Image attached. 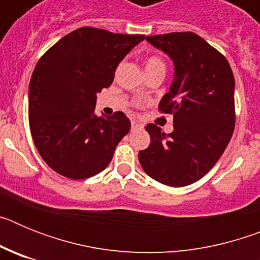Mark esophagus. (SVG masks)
Instances as JSON below:
<instances>
[{
  "label": "esophagus",
  "mask_w": 260,
  "mask_h": 260,
  "mask_svg": "<svg viewBox=\"0 0 260 260\" xmlns=\"http://www.w3.org/2000/svg\"><path fill=\"white\" fill-rule=\"evenodd\" d=\"M132 127L137 128V127H142V123H139L138 121H132Z\"/></svg>",
  "instance_id": "esophagus-1"
}]
</instances>
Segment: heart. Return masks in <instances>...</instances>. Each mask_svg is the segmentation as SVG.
I'll return each mask as SVG.
<instances>
[{
    "mask_svg": "<svg viewBox=\"0 0 260 260\" xmlns=\"http://www.w3.org/2000/svg\"><path fill=\"white\" fill-rule=\"evenodd\" d=\"M161 68L165 69V63L162 62L161 58H158V57L152 56L150 58H147L146 61V70H151V69H157Z\"/></svg>",
    "mask_w": 260,
    "mask_h": 260,
    "instance_id": "heart-1",
    "label": "heart"
}]
</instances>
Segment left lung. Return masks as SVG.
I'll use <instances>...</instances> for the list:
<instances>
[{"label":"left lung","mask_w":260,"mask_h":260,"mask_svg":"<svg viewBox=\"0 0 260 260\" xmlns=\"http://www.w3.org/2000/svg\"><path fill=\"white\" fill-rule=\"evenodd\" d=\"M173 61L174 78L158 109L173 114V132L148 123L151 144L138 158L151 178L173 187L201 180L225 151L234 130V77L228 61L192 32L147 36Z\"/></svg>","instance_id":"obj_1"}]
</instances>
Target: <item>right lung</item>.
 Listing matches in <instances>:
<instances>
[{
  "label": "right lung",
  "mask_w": 260,
  "mask_h": 260,
  "mask_svg": "<svg viewBox=\"0 0 260 260\" xmlns=\"http://www.w3.org/2000/svg\"><path fill=\"white\" fill-rule=\"evenodd\" d=\"M143 35L82 27L53 45L38 62L28 91L32 139L61 176L84 180L104 171L130 119L95 114L96 95L112 84L117 66Z\"/></svg>",
  "instance_id": "right-lung-1"
}]
</instances>
